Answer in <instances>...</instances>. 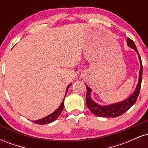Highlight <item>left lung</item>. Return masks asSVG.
Returning a JSON list of instances; mask_svg holds the SVG:
<instances>
[{"label": "left lung", "mask_w": 148, "mask_h": 148, "mask_svg": "<svg viewBox=\"0 0 148 148\" xmlns=\"http://www.w3.org/2000/svg\"><path fill=\"white\" fill-rule=\"evenodd\" d=\"M127 45L130 48L134 49L138 55L139 61L140 63V68L139 71V79L138 83L137 85L136 88L134 90L133 94H132L126 99L124 101H120L118 103H112V104L107 105V106H101V105L98 104L96 102H95L91 98V89L86 84V88H87V95H86V104H87L88 108H89L93 114L97 115L99 117H104V118H116V117L120 116L125 113L135 103L136 101L137 98H138L139 92H140V86H141L142 82V75H143V65L142 61L140 59V56H139L138 51L137 50L136 47L133 40H131L130 38H127Z\"/></svg>", "instance_id": "1"}]
</instances>
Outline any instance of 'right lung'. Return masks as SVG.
Segmentation results:
<instances>
[{
	"label": "right lung",
	"mask_w": 148,
	"mask_h": 148,
	"mask_svg": "<svg viewBox=\"0 0 148 148\" xmlns=\"http://www.w3.org/2000/svg\"><path fill=\"white\" fill-rule=\"evenodd\" d=\"M71 84H69L68 86H67L66 93H67V90H68V88H69V86H71ZM64 97H65V96H64ZM63 107H64V99L62 100V103H61L60 106H59L55 111L53 112V113H51L50 115H47V116L45 117V118L40 119V120H35V121H33V123H35V124H37V125H47V124L52 123V122L55 121V120L58 118L59 115L61 114V113H62V109H63Z\"/></svg>",
	"instance_id": "add662e5"
}]
</instances>
